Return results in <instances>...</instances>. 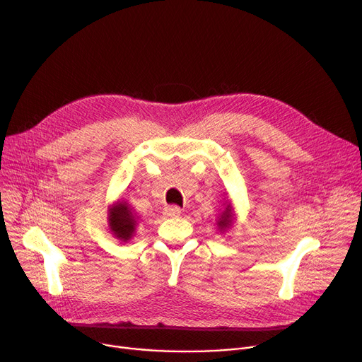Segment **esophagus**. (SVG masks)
Wrapping results in <instances>:
<instances>
[{"label":"esophagus","mask_w":362,"mask_h":362,"mask_svg":"<svg viewBox=\"0 0 362 362\" xmlns=\"http://www.w3.org/2000/svg\"><path fill=\"white\" fill-rule=\"evenodd\" d=\"M180 214H182V209L179 206H168L166 209H164V215L169 218H177V216H180Z\"/></svg>","instance_id":"esophagus-1"}]
</instances>
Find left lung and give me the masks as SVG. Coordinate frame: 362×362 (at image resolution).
<instances>
[{
	"label": "left lung",
	"mask_w": 362,
	"mask_h": 362,
	"mask_svg": "<svg viewBox=\"0 0 362 362\" xmlns=\"http://www.w3.org/2000/svg\"><path fill=\"white\" fill-rule=\"evenodd\" d=\"M234 222H235V211H234L233 204L228 202L226 206H225V209L219 214V216H218V219H216V226H218V229H219V233H221V234L228 233L229 229L233 228Z\"/></svg>",
	"instance_id": "left-lung-1"
}]
</instances>
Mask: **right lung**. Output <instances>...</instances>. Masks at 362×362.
Returning a JSON list of instances; mask_svg holds the SVG:
<instances>
[{
    "label": "right lung",
    "mask_w": 362,
    "mask_h": 362,
    "mask_svg": "<svg viewBox=\"0 0 362 362\" xmlns=\"http://www.w3.org/2000/svg\"><path fill=\"white\" fill-rule=\"evenodd\" d=\"M137 223L139 216L125 201L118 199L108 206V228L114 238L121 243H129V240L134 237Z\"/></svg>",
    "instance_id": "1"
}]
</instances>
